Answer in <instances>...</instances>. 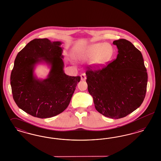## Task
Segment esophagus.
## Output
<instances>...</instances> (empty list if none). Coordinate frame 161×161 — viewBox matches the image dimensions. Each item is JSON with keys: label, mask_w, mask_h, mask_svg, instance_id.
I'll list each match as a JSON object with an SVG mask.
<instances>
[{"label": "esophagus", "mask_w": 161, "mask_h": 161, "mask_svg": "<svg viewBox=\"0 0 161 161\" xmlns=\"http://www.w3.org/2000/svg\"><path fill=\"white\" fill-rule=\"evenodd\" d=\"M80 77H81V80L82 81H84V80H86V74H82L80 75Z\"/></svg>", "instance_id": "1"}]
</instances>
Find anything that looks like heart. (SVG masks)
Segmentation results:
<instances>
[{"mask_svg":"<svg viewBox=\"0 0 161 161\" xmlns=\"http://www.w3.org/2000/svg\"><path fill=\"white\" fill-rule=\"evenodd\" d=\"M114 54V47L107 43H95L75 51V56L80 60L93 58V64L102 66L109 61Z\"/></svg>","mask_w":161,"mask_h":161,"instance_id":"obj_1","label":"heart"}]
</instances>
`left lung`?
<instances>
[{
    "mask_svg": "<svg viewBox=\"0 0 161 161\" xmlns=\"http://www.w3.org/2000/svg\"><path fill=\"white\" fill-rule=\"evenodd\" d=\"M116 59L86 75L89 93L96 110L106 117L119 119L140 107L145 98L148 75L142 55L130 42L119 39Z\"/></svg>",
    "mask_w": 161,
    "mask_h": 161,
    "instance_id": "obj_1",
    "label": "left lung"
}]
</instances>
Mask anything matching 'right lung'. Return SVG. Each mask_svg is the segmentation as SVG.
I'll return each instance as SVG.
<instances>
[{
  "label": "right lung",
  "mask_w": 161,
  "mask_h": 161,
  "mask_svg": "<svg viewBox=\"0 0 161 161\" xmlns=\"http://www.w3.org/2000/svg\"><path fill=\"white\" fill-rule=\"evenodd\" d=\"M61 44L36 38L16 56L10 78L13 98L18 107L34 117L47 118L61 114L80 81V77L64 73ZM40 64L50 68L45 79H38L35 74Z\"/></svg>",
  "instance_id": "obj_1"
}]
</instances>
